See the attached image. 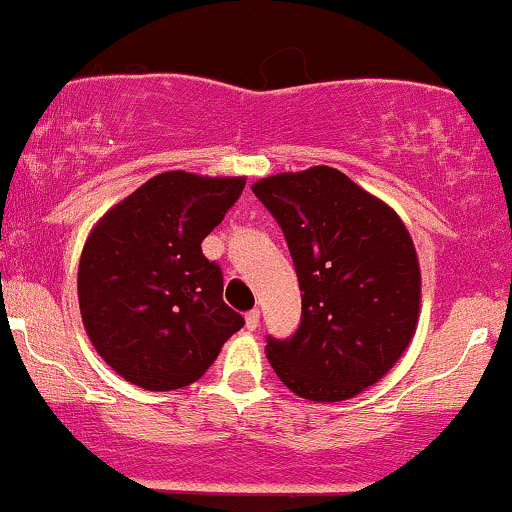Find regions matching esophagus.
I'll return each mask as SVG.
<instances>
[{"instance_id":"esophagus-1","label":"esophagus","mask_w":512,"mask_h":512,"mask_svg":"<svg viewBox=\"0 0 512 512\" xmlns=\"http://www.w3.org/2000/svg\"><path fill=\"white\" fill-rule=\"evenodd\" d=\"M245 326H248V331H255L257 326H260V310H257V307L245 315Z\"/></svg>"}]
</instances>
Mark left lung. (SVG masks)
I'll list each match as a JSON object with an SVG mask.
<instances>
[{
	"instance_id": "1",
	"label": "left lung",
	"mask_w": 512,
	"mask_h": 512,
	"mask_svg": "<svg viewBox=\"0 0 512 512\" xmlns=\"http://www.w3.org/2000/svg\"><path fill=\"white\" fill-rule=\"evenodd\" d=\"M291 250L303 317L267 336L276 377L298 396L336 403L377 384L408 348L420 312L410 233L341 171L312 166L252 186Z\"/></svg>"
}]
</instances>
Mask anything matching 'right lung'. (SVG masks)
<instances>
[{
  "label": "right lung",
  "mask_w": 512,
  "mask_h": 512,
  "mask_svg": "<svg viewBox=\"0 0 512 512\" xmlns=\"http://www.w3.org/2000/svg\"><path fill=\"white\" fill-rule=\"evenodd\" d=\"M245 178L166 171L102 217L78 267L92 346L147 391L193 384L245 324L224 303V274L202 240L243 193Z\"/></svg>",
  "instance_id": "obj_1"
}]
</instances>
